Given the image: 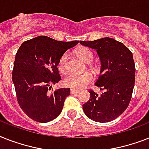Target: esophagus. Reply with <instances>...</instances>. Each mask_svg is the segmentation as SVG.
Here are the masks:
<instances>
[{
	"mask_svg": "<svg viewBox=\"0 0 149 149\" xmlns=\"http://www.w3.org/2000/svg\"><path fill=\"white\" fill-rule=\"evenodd\" d=\"M80 91H78V90H74V89H71V91H70V93L71 94H75V93H79Z\"/></svg>",
	"mask_w": 149,
	"mask_h": 149,
	"instance_id": "esophagus-1",
	"label": "esophagus"
}]
</instances>
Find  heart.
<instances>
[{
    "label": "heart",
    "instance_id": "obj_1",
    "mask_svg": "<svg viewBox=\"0 0 149 149\" xmlns=\"http://www.w3.org/2000/svg\"><path fill=\"white\" fill-rule=\"evenodd\" d=\"M77 56L80 58L85 63H90L93 60V53L88 48H79L76 51ZM67 53H64L61 56L58 63V68L61 72H66L67 70ZM93 81V76L91 72H85L84 74H76V73H69L64 79V84L68 87L72 89L84 88L86 85L91 84Z\"/></svg>",
    "mask_w": 149,
    "mask_h": 149
}]
</instances>
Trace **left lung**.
Here are the masks:
<instances>
[{"instance_id": "obj_1", "label": "left lung", "mask_w": 149, "mask_h": 149, "mask_svg": "<svg viewBox=\"0 0 149 149\" xmlns=\"http://www.w3.org/2000/svg\"><path fill=\"white\" fill-rule=\"evenodd\" d=\"M79 42L97 50L101 68L95 85L104 91L100 95L89 91L91 99L83 105V110L91 120L109 122L127 109L132 99L135 80L133 55L122 42L108 37Z\"/></svg>"}]
</instances>
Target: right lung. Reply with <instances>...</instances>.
Segmentation results:
<instances>
[{
	"mask_svg": "<svg viewBox=\"0 0 149 149\" xmlns=\"http://www.w3.org/2000/svg\"><path fill=\"white\" fill-rule=\"evenodd\" d=\"M78 41L61 42L45 36L25 41L17 50L12 81L21 108L32 120L49 122L63 111L70 88L50 91L61 80L57 68L59 58Z\"/></svg>",
	"mask_w": 149,
	"mask_h": 149,
	"instance_id": "add662e5",
	"label": "right lung"
}]
</instances>
